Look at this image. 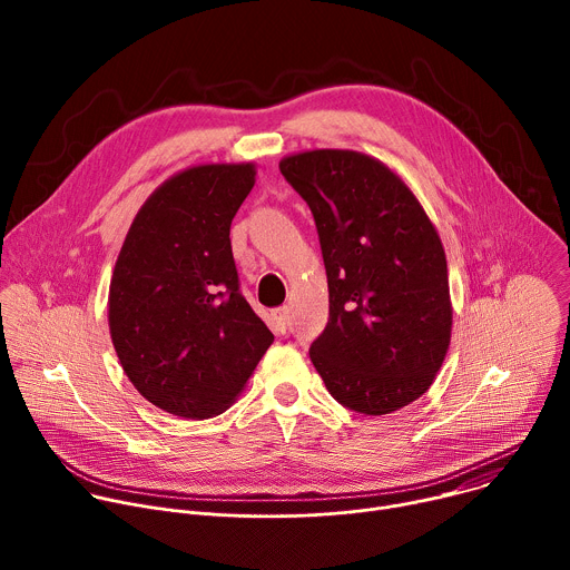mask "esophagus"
<instances>
[{
	"label": "esophagus",
	"instance_id": "obj_1",
	"mask_svg": "<svg viewBox=\"0 0 570 570\" xmlns=\"http://www.w3.org/2000/svg\"><path fill=\"white\" fill-rule=\"evenodd\" d=\"M273 320H275V327H277V332L286 334V330H288V308H286V306L277 308V311L273 313Z\"/></svg>",
	"mask_w": 570,
	"mask_h": 570
}]
</instances>
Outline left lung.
Returning <instances> with one entry per match:
<instances>
[{
  "label": "left lung",
  "instance_id": "left-lung-1",
  "mask_svg": "<svg viewBox=\"0 0 570 570\" xmlns=\"http://www.w3.org/2000/svg\"><path fill=\"white\" fill-rule=\"evenodd\" d=\"M279 171L313 214L327 268L330 320L311 363L345 409L394 413L431 387L451 343L442 240L413 191L370 155L306 150Z\"/></svg>",
  "mask_w": 570,
  "mask_h": 570
}]
</instances>
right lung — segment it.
Listing matches in <instances>:
<instances>
[{"instance_id": "right-lung-1", "label": "right lung", "mask_w": 570, "mask_h": 570, "mask_svg": "<svg viewBox=\"0 0 570 570\" xmlns=\"http://www.w3.org/2000/svg\"><path fill=\"white\" fill-rule=\"evenodd\" d=\"M253 187V165L174 176L137 212L112 273L119 363L144 399L185 420L223 413L275 341L238 288L229 243Z\"/></svg>"}]
</instances>
